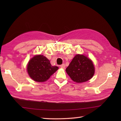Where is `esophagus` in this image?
Instances as JSON below:
<instances>
[{
  "instance_id": "34e87169",
  "label": "esophagus",
  "mask_w": 121,
  "mask_h": 121,
  "mask_svg": "<svg viewBox=\"0 0 121 121\" xmlns=\"http://www.w3.org/2000/svg\"><path fill=\"white\" fill-rule=\"evenodd\" d=\"M60 68H61V69H65V64H62V65H60Z\"/></svg>"
}]
</instances>
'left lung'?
Here are the masks:
<instances>
[{
  "mask_svg": "<svg viewBox=\"0 0 121 121\" xmlns=\"http://www.w3.org/2000/svg\"><path fill=\"white\" fill-rule=\"evenodd\" d=\"M65 70L72 80L78 83L89 80L95 73L92 61L86 56L79 54L74 56Z\"/></svg>",
  "mask_w": 121,
  "mask_h": 121,
  "instance_id": "obj_1",
  "label": "left lung"
}]
</instances>
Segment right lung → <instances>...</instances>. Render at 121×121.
I'll return each instance as SVG.
<instances>
[{
    "label": "right lung",
    "mask_w": 121,
    "mask_h": 121,
    "mask_svg": "<svg viewBox=\"0 0 121 121\" xmlns=\"http://www.w3.org/2000/svg\"><path fill=\"white\" fill-rule=\"evenodd\" d=\"M56 66H52L50 61L43 55H36L29 61L27 71L30 77L37 82H43L58 70Z\"/></svg>",
    "instance_id": "right-lung-1"
}]
</instances>
